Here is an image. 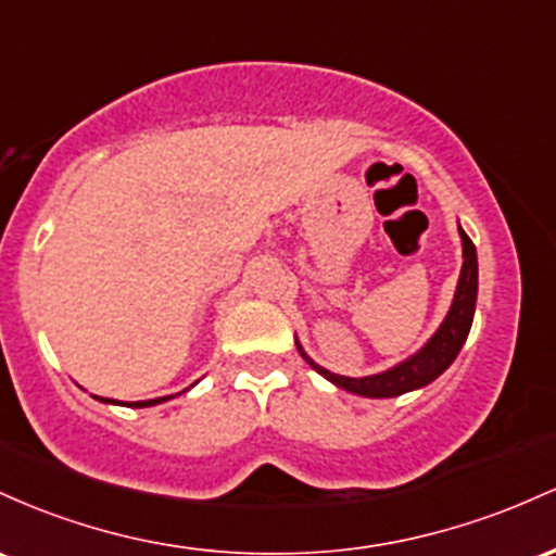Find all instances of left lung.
Returning a JSON list of instances; mask_svg holds the SVG:
<instances>
[{"label": "left lung", "instance_id": "1", "mask_svg": "<svg viewBox=\"0 0 556 556\" xmlns=\"http://www.w3.org/2000/svg\"><path fill=\"white\" fill-rule=\"evenodd\" d=\"M459 236H463V273H459V283H457V294H454L452 309H448L446 320L441 323V328L435 330L433 339L428 341L415 357H409L402 365L391 367V370L378 372V376H367V378H346V376H336V372L326 370V367L315 365L307 354L302 352V346L296 344L299 354L307 359L309 367H315L323 378H328L330 383H336L339 389L352 391V394L359 396H372V399H386V396H399L407 394V391L422 389L428 386L430 380H435L441 372L452 365L454 357L463 349L467 333H470L472 326V315H476V299H478V254H476V244L470 241V236L459 228Z\"/></svg>", "mask_w": 556, "mask_h": 556}]
</instances>
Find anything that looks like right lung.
<instances>
[{"label":"right lung","instance_id":"right-lung-1","mask_svg":"<svg viewBox=\"0 0 556 556\" xmlns=\"http://www.w3.org/2000/svg\"><path fill=\"white\" fill-rule=\"evenodd\" d=\"M170 396H160V399H149V402H130L128 407H152V404H160V402H167ZM102 402H115V399H102Z\"/></svg>","mask_w":556,"mask_h":556}]
</instances>
